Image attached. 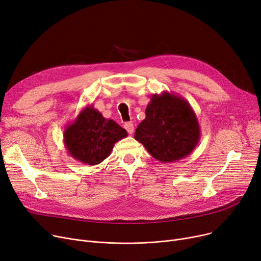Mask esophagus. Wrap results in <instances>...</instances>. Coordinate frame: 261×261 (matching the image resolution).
<instances>
[{"label":"esophagus","instance_id":"esophagus-1","mask_svg":"<svg viewBox=\"0 0 261 261\" xmlns=\"http://www.w3.org/2000/svg\"><path fill=\"white\" fill-rule=\"evenodd\" d=\"M123 127H125V129L127 130V132L129 134H132L134 132V126H133L132 122H126L125 126H123Z\"/></svg>","mask_w":261,"mask_h":261}]
</instances>
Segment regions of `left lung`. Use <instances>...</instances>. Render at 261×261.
Listing matches in <instances>:
<instances>
[{
	"label": "left lung",
	"instance_id": "obj_1",
	"mask_svg": "<svg viewBox=\"0 0 261 261\" xmlns=\"http://www.w3.org/2000/svg\"><path fill=\"white\" fill-rule=\"evenodd\" d=\"M145 113L134 139L154 159L172 163L194 151L201 138L200 125L185 98L169 92L153 94Z\"/></svg>",
	"mask_w": 261,
	"mask_h": 261
}]
</instances>
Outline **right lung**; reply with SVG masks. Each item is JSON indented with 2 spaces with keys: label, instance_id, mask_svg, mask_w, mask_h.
Returning <instances> with one entry per match:
<instances>
[{
  "label": "right lung",
  "instance_id": "obj_1",
  "mask_svg": "<svg viewBox=\"0 0 261 261\" xmlns=\"http://www.w3.org/2000/svg\"><path fill=\"white\" fill-rule=\"evenodd\" d=\"M126 136L128 133L125 129L113 119L105 118L93 105L82 110L63 133L68 154L91 166L106 160L115 143Z\"/></svg>",
  "mask_w": 261,
  "mask_h": 261
}]
</instances>
